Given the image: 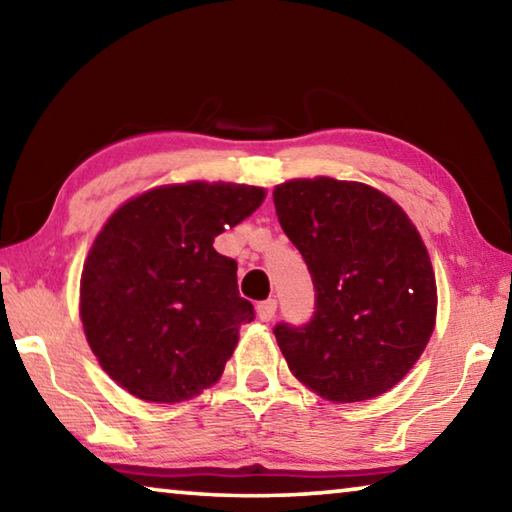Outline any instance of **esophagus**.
Segmentation results:
<instances>
[{
  "label": "esophagus",
  "instance_id": "esophagus-1",
  "mask_svg": "<svg viewBox=\"0 0 512 512\" xmlns=\"http://www.w3.org/2000/svg\"><path fill=\"white\" fill-rule=\"evenodd\" d=\"M255 311H257V318L262 320V323H271V320L275 318V311H277V300L268 298L264 302H259Z\"/></svg>",
  "mask_w": 512,
  "mask_h": 512
}]
</instances>
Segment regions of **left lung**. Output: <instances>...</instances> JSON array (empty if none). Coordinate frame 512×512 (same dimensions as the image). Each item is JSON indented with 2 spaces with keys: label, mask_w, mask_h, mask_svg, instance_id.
I'll use <instances>...</instances> for the list:
<instances>
[{
  "label": "left lung",
  "mask_w": 512,
  "mask_h": 512,
  "mask_svg": "<svg viewBox=\"0 0 512 512\" xmlns=\"http://www.w3.org/2000/svg\"><path fill=\"white\" fill-rule=\"evenodd\" d=\"M273 203L316 289L305 327L273 329L293 377L336 404L391 391L436 327V275L418 228L357 180L293 178L275 185Z\"/></svg>",
  "instance_id": "obj_1"
}]
</instances>
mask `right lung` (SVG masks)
Here are the masks:
<instances>
[{"label": "right lung", "mask_w": 512, "mask_h": 512, "mask_svg": "<svg viewBox=\"0 0 512 512\" xmlns=\"http://www.w3.org/2000/svg\"><path fill=\"white\" fill-rule=\"evenodd\" d=\"M264 198V187L189 180L137 194L108 216L85 257L79 314L117 386L178 404L221 379L255 311L239 296L237 262L212 244Z\"/></svg>", "instance_id": "1"}]
</instances>
